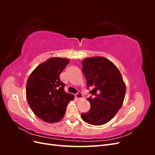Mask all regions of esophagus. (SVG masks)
I'll use <instances>...</instances> for the list:
<instances>
[{"instance_id": "esophagus-1", "label": "esophagus", "mask_w": 155, "mask_h": 155, "mask_svg": "<svg viewBox=\"0 0 155 155\" xmlns=\"http://www.w3.org/2000/svg\"><path fill=\"white\" fill-rule=\"evenodd\" d=\"M75 96H76V97L78 98V99H81V98L83 97L81 92H78L77 94H75Z\"/></svg>"}]
</instances>
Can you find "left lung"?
<instances>
[{
  "label": "left lung",
  "instance_id": "obj_1",
  "mask_svg": "<svg viewBox=\"0 0 155 155\" xmlns=\"http://www.w3.org/2000/svg\"><path fill=\"white\" fill-rule=\"evenodd\" d=\"M82 71L87 79V88L92 87L87 98L91 109L81 113L86 123L104 125L113 118L123 105L126 87L121 73L110 61L104 57L83 60Z\"/></svg>",
  "mask_w": 155,
  "mask_h": 155
}]
</instances>
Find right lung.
Masks as SVG:
<instances>
[{
	"label": "right lung",
	"instance_id": "right-lung-1",
	"mask_svg": "<svg viewBox=\"0 0 155 155\" xmlns=\"http://www.w3.org/2000/svg\"><path fill=\"white\" fill-rule=\"evenodd\" d=\"M68 59L52 58L40 64L33 71L26 83V99L34 114L48 123L61 120L67 106L74 95L64 92L65 84L60 74L68 64Z\"/></svg>",
	"mask_w": 155,
	"mask_h": 155
}]
</instances>
